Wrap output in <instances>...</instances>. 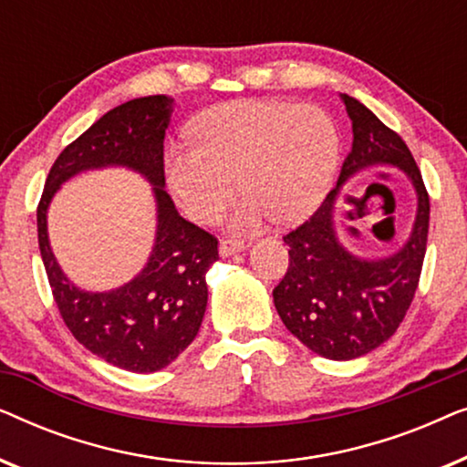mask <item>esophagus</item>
<instances>
[{
	"instance_id": "34e87169",
	"label": "esophagus",
	"mask_w": 467,
	"mask_h": 467,
	"mask_svg": "<svg viewBox=\"0 0 467 467\" xmlns=\"http://www.w3.org/2000/svg\"><path fill=\"white\" fill-rule=\"evenodd\" d=\"M240 251H244V242L242 240H235V238L221 240V244H219L221 257H232V254L240 253Z\"/></svg>"
}]
</instances>
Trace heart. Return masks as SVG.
<instances>
[{
	"label": "heart",
	"instance_id": "b5f03b06",
	"mask_svg": "<svg viewBox=\"0 0 467 467\" xmlns=\"http://www.w3.org/2000/svg\"><path fill=\"white\" fill-rule=\"evenodd\" d=\"M197 146H171L165 176L189 219L210 225L240 191L246 200L229 225L257 232L267 221L291 225L329 193L340 131L315 104L242 99L210 108L191 125Z\"/></svg>",
	"mask_w": 467,
	"mask_h": 467
}]
</instances>
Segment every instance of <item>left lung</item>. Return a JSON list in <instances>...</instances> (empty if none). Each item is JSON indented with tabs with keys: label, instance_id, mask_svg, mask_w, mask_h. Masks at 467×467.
<instances>
[{
	"label": "left lung",
	"instance_id": "obj_1",
	"mask_svg": "<svg viewBox=\"0 0 467 467\" xmlns=\"http://www.w3.org/2000/svg\"><path fill=\"white\" fill-rule=\"evenodd\" d=\"M342 101L353 123V149L317 213L283 235L289 267L272 291L286 329L312 353L336 361L368 355L398 331L419 286L430 232V195L410 149L361 101L347 93ZM374 164L404 171L418 189L420 208L405 248L369 262L341 246L333 219L341 182Z\"/></svg>",
	"mask_w": 467,
	"mask_h": 467
}]
</instances>
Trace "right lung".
Wrapping results in <instances>:
<instances>
[{
    "instance_id": "1",
    "label": "right lung",
    "mask_w": 467,
    "mask_h": 467,
    "mask_svg": "<svg viewBox=\"0 0 467 467\" xmlns=\"http://www.w3.org/2000/svg\"><path fill=\"white\" fill-rule=\"evenodd\" d=\"M174 99L149 95L125 101L88 127L57 157L37 203V242L63 323L87 350L127 372L170 366L200 331L208 304L206 274L219 240L184 221L165 193L163 138ZM125 164L153 184L158 238L150 264L117 292L91 294L69 284L47 244L46 210L56 189L85 169Z\"/></svg>"
}]
</instances>
